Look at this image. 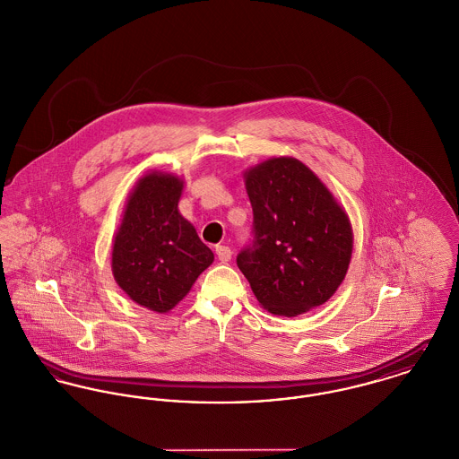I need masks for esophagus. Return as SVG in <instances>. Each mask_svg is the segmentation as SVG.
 <instances>
[{"instance_id":"esophagus-1","label":"esophagus","mask_w":459,"mask_h":459,"mask_svg":"<svg viewBox=\"0 0 459 459\" xmlns=\"http://www.w3.org/2000/svg\"><path fill=\"white\" fill-rule=\"evenodd\" d=\"M216 255H218L220 262L227 264L232 258V249L229 247H216Z\"/></svg>"}]
</instances>
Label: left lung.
Instances as JSON below:
<instances>
[{
	"mask_svg": "<svg viewBox=\"0 0 459 459\" xmlns=\"http://www.w3.org/2000/svg\"><path fill=\"white\" fill-rule=\"evenodd\" d=\"M253 239L236 258L256 300L273 315L299 316L325 304L344 280L353 230L319 178L291 157L247 173Z\"/></svg>",
	"mask_w": 459,
	"mask_h": 459,
	"instance_id": "8db88e82",
	"label": "left lung"
}]
</instances>
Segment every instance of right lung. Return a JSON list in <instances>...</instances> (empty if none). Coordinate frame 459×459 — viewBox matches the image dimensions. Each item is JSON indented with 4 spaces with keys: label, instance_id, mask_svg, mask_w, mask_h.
Instances as JSON below:
<instances>
[{
    "label": "right lung",
    "instance_id": "obj_1",
    "mask_svg": "<svg viewBox=\"0 0 459 459\" xmlns=\"http://www.w3.org/2000/svg\"><path fill=\"white\" fill-rule=\"evenodd\" d=\"M183 181L150 173L129 195L113 241L111 269L118 286L143 307L168 313L214 260L179 212Z\"/></svg>",
    "mask_w": 459,
    "mask_h": 459
}]
</instances>
